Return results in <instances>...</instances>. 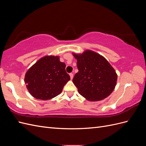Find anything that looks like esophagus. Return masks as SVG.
Instances as JSON below:
<instances>
[{
  "label": "esophagus",
  "instance_id": "esophagus-1",
  "mask_svg": "<svg viewBox=\"0 0 146 146\" xmlns=\"http://www.w3.org/2000/svg\"><path fill=\"white\" fill-rule=\"evenodd\" d=\"M69 76H70V78H71V79L73 78V77H74L73 73H70V74H69Z\"/></svg>",
  "mask_w": 146,
  "mask_h": 146
}]
</instances>
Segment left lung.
Segmentation results:
<instances>
[{"instance_id":"left-lung-1","label":"left lung","mask_w":146,"mask_h":146,"mask_svg":"<svg viewBox=\"0 0 146 146\" xmlns=\"http://www.w3.org/2000/svg\"><path fill=\"white\" fill-rule=\"evenodd\" d=\"M72 54L77 60L78 69L72 82L79 94L90 101L107 98L116 85L115 70L103 56L94 51L87 50L82 54Z\"/></svg>"}]
</instances>
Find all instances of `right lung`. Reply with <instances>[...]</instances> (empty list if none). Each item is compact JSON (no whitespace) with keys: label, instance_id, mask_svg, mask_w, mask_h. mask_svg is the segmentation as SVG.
<instances>
[{"label":"right lung","instance_id":"right-lung-1","mask_svg":"<svg viewBox=\"0 0 146 146\" xmlns=\"http://www.w3.org/2000/svg\"><path fill=\"white\" fill-rule=\"evenodd\" d=\"M66 64L58 56H45L26 72L24 81L30 94L39 100H48L59 95L70 80Z\"/></svg>","mask_w":146,"mask_h":146}]
</instances>
